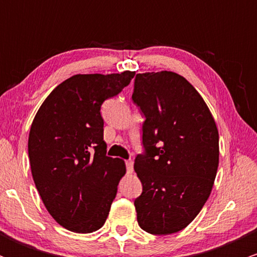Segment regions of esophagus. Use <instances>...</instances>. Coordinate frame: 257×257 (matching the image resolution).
I'll return each instance as SVG.
<instances>
[{"label": "esophagus", "instance_id": "34e87169", "mask_svg": "<svg viewBox=\"0 0 257 257\" xmlns=\"http://www.w3.org/2000/svg\"><path fill=\"white\" fill-rule=\"evenodd\" d=\"M133 166H134V164H133V161L132 159H128V161H125V168H126V173H133V169H134V168H133Z\"/></svg>", "mask_w": 257, "mask_h": 257}]
</instances>
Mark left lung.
<instances>
[{"label": "left lung", "instance_id": "obj_1", "mask_svg": "<svg viewBox=\"0 0 257 257\" xmlns=\"http://www.w3.org/2000/svg\"><path fill=\"white\" fill-rule=\"evenodd\" d=\"M132 99L145 117L144 152L134 161L143 184L134 200L139 226L172 234L190 225L210 196L219 132L198 91L175 72L138 73Z\"/></svg>", "mask_w": 257, "mask_h": 257}]
</instances>
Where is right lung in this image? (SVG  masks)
Instances as JSON below:
<instances>
[{
    "mask_svg": "<svg viewBox=\"0 0 257 257\" xmlns=\"http://www.w3.org/2000/svg\"><path fill=\"white\" fill-rule=\"evenodd\" d=\"M134 75L72 76L35 116L28 144L32 178L47 210L69 231L94 232L107 219L125 166L106 156L100 108Z\"/></svg>",
    "mask_w": 257,
    "mask_h": 257,
    "instance_id": "1",
    "label": "right lung"
}]
</instances>
